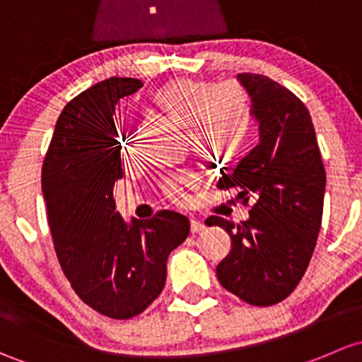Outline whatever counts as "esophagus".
I'll list each match as a JSON object with an SVG mask.
<instances>
[{"instance_id":"1","label":"esophagus","mask_w":362,"mask_h":362,"mask_svg":"<svg viewBox=\"0 0 362 362\" xmlns=\"http://www.w3.org/2000/svg\"><path fill=\"white\" fill-rule=\"evenodd\" d=\"M206 228H207V226H206V223L202 221V219L192 218V226H189L192 233H200V232H204Z\"/></svg>"}]
</instances>
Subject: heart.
Here are the masks:
<instances>
[{"mask_svg": "<svg viewBox=\"0 0 362 362\" xmlns=\"http://www.w3.org/2000/svg\"><path fill=\"white\" fill-rule=\"evenodd\" d=\"M158 110L186 127L193 150L207 160L226 158L235 151L249 127V100L237 81L211 85L200 80H174L153 95ZM132 137L124 136V150L132 151ZM195 174L181 173L165 182L170 197L195 182Z\"/></svg>", "mask_w": 362, "mask_h": 362, "instance_id": "b5f03b06", "label": "heart"}]
</instances>
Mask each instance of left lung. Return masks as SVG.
Returning a JSON list of instances; mask_svg holds the SVG:
<instances>
[{
    "mask_svg": "<svg viewBox=\"0 0 362 362\" xmlns=\"http://www.w3.org/2000/svg\"><path fill=\"white\" fill-rule=\"evenodd\" d=\"M251 98L259 141L218 186L255 199L240 225L211 216L232 238V251L216 267L225 289L256 307L288 298L300 284L322 221L326 170L308 110L291 90L263 74L240 73ZM226 169V167H225Z\"/></svg>",
    "mask_w": 362,
    "mask_h": 362,
    "instance_id": "1",
    "label": "left lung"
}]
</instances>
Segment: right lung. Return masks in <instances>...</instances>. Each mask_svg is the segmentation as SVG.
<instances>
[{"instance_id":"right-lung-1","label":"right lung","mask_w":362,"mask_h":362,"mask_svg":"<svg viewBox=\"0 0 362 362\" xmlns=\"http://www.w3.org/2000/svg\"><path fill=\"white\" fill-rule=\"evenodd\" d=\"M143 87L107 78L66 104L43 162L42 189L55 252L78 296L111 319H130L162 293L167 258L189 233L186 216L160 211L125 221L115 182L124 176L117 103Z\"/></svg>"}]
</instances>
